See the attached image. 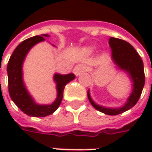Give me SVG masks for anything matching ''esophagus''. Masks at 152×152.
I'll return each instance as SVG.
<instances>
[{
    "label": "esophagus",
    "instance_id": "esophagus-1",
    "mask_svg": "<svg viewBox=\"0 0 152 152\" xmlns=\"http://www.w3.org/2000/svg\"><path fill=\"white\" fill-rule=\"evenodd\" d=\"M86 67L83 65H77L74 67L73 69V72L76 76H79L80 74H81L82 72H84L86 71Z\"/></svg>",
    "mask_w": 152,
    "mask_h": 152
}]
</instances>
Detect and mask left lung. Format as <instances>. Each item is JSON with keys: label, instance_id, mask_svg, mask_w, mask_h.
Instances as JSON below:
<instances>
[{"label": "left lung", "instance_id": "8db88e82", "mask_svg": "<svg viewBox=\"0 0 152 152\" xmlns=\"http://www.w3.org/2000/svg\"><path fill=\"white\" fill-rule=\"evenodd\" d=\"M109 45L112 50V58L115 63L117 64L120 68L127 72L133 80V92L128 99L127 103L123 107L119 109L105 108L97 105L91 99L89 92L88 98L90 103L96 110L107 115H115L126 112L137 103L142 94L145 84V74L143 62L139 54L130 44L121 39L111 37L109 40Z\"/></svg>", "mask_w": 152, "mask_h": 152}]
</instances>
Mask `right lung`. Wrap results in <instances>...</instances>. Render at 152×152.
I'll return each mask as SVG.
<instances>
[{
	"mask_svg": "<svg viewBox=\"0 0 152 152\" xmlns=\"http://www.w3.org/2000/svg\"><path fill=\"white\" fill-rule=\"evenodd\" d=\"M42 36L49 37L45 34ZM43 37L36 36L21 42L13 52L7 65L9 94L12 101L15 102L22 112L28 115L34 117L46 116L55 112L62 102L65 86L67 83H69L76 77L72 73L64 76L55 74L54 80L57 83L58 90V97L55 102H53L51 105H38L35 103L23 82L22 65L25 56L31 47L40 41L45 40Z\"/></svg>",
	"mask_w": 152,
	"mask_h": 152,
	"instance_id": "obj_1",
	"label": "right lung"
}]
</instances>
